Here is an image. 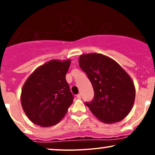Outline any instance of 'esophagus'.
<instances>
[{
  "label": "esophagus",
  "instance_id": "obj_1",
  "mask_svg": "<svg viewBox=\"0 0 155 155\" xmlns=\"http://www.w3.org/2000/svg\"><path fill=\"white\" fill-rule=\"evenodd\" d=\"M76 97H77L78 99H81V95L80 93H79L77 95H76Z\"/></svg>",
  "mask_w": 155,
  "mask_h": 155
}]
</instances>
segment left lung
Segmentation results:
<instances>
[{
	"label": "left lung",
	"mask_w": 155,
	"mask_h": 155,
	"mask_svg": "<svg viewBox=\"0 0 155 155\" xmlns=\"http://www.w3.org/2000/svg\"><path fill=\"white\" fill-rule=\"evenodd\" d=\"M79 63L94 90L93 99L85 102L86 106L105 123L123 120L132 109L136 96L130 76L117 62L101 54L81 55Z\"/></svg>",
	"instance_id": "1"
}]
</instances>
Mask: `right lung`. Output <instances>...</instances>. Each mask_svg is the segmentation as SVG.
I'll return each instance as SVG.
<instances>
[{"instance_id": "right-lung-1", "label": "right lung", "mask_w": 155, "mask_h": 155, "mask_svg": "<svg viewBox=\"0 0 155 155\" xmlns=\"http://www.w3.org/2000/svg\"><path fill=\"white\" fill-rule=\"evenodd\" d=\"M71 60H51L29 76L21 94L25 113L33 123L49 127L60 122L74 96L65 79Z\"/></svg>"}]
</instances>
